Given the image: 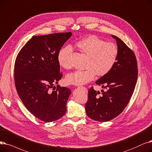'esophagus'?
I'll use <instances>...</instances> for the list:
<instances>
[{
	"mask_svg": "<svg viewBox=\"0 0 152 152\" xmlns=\"http://www.w3.org/2000/svg\"><path fill=\"white\" fill-rule=\"evenodd\" d=\"M82 88L86 92H87V89H86V87H84V86H82Z\"/></svg>",
	"mask_w": 152,
	"mask_h": 152,
	"instance_id": "34e87169",
	"label": "esophagus"
}]
</instances>
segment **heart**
Wrapping results in <instances>:
<instances>
[{
    "label": "heart",
    "instance_id": "heart-1",
    "mask_svg": "<svg viewBox=\"0 0 152 152\" xmlns=\"http://www.w3.org/2000/svg\"><path fill=\"white\" fill-rule=\"evenodd\" d=\"M80 51L87 56L83 70H75L69 74L66 82L69 84L82 85L93 80L96 74L103 76L112 70L116 63L119 49L113 42H106L96 36H89L77 43ZM72 48L67 46L62 48L57 55L60 66L66 69L71 68L69 57Z\"/></svg>",
    "mask_w": 152,
    "mask_h": 152
}]
</instances>
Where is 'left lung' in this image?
Wrapping results in <instances>:
<instances>
[{"label": "left lung", "mask_w": 152, "mask_h": 152, "mask_svg": "<svg viewBox=\"0 0 152 152\" xmlns=\"http://www.w3.org/2000/svg\"><path fill=\"white\" fill-rule=\"evenodd\" d=\"M112 37L117 42L118 61L109 73L96 82L106 91L102 90L100 93L91 86L85 104L88 116L99 122L113 119L123 111L132 97L138 76V66L133 50L118 37L114 35Z\"/></svg>", "instance_id": "left-lung-1"}]
</instances>
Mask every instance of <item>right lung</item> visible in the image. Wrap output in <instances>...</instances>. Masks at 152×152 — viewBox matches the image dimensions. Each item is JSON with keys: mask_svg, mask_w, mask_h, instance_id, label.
<instances>
[{"mask_svg": "<svg viewBox=\"0 0 152 152\" xmlns=\"http://www.w3.org/2000/svg\"><path fill=\"white\" fill-rule=\"evenodd\" d=\"M71 36L67 32L33 37L16 57L14 80L18 95L34 116L46 122L66 113L70 89L54 85L62 77L57 55Z\"/></svg>", "mask_w": 152, "mask_h": 152, "instance_id": "add662e5", "label": "right lung"}]
</instances>
